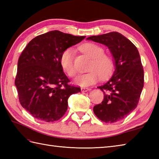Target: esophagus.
I'll use <instances>...</instances> for the list:
<instances>
[{
    "label": "esophagus",
    "instance_id": "esophagus-1",
    "mask_svg": "<svg viewBox=\"0 0 159 159\" xmlns=\"http://www.w3.org/2000/svg\"><path fill=\"white\" fill-rule=\"evenodd\" d=\"M90 90H91V89L87 88V87H83V88H81L82 92H88V91H90Z\"/></svg>",
    "mask_w": 159,
    "mask_h": 159
}]
</instances>
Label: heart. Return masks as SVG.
<instances>
[{
	"mask_svg": "<svg viewBox=\"0 0 159 159\" xmlns=\"http://www.w3.org/2000/svg\"><path fill=\"white\" fill-rule=\"evenodd\" d=\"M81 50L91 58L89 72L79 74L74 80V83L80 87H87L96 83L100 79H105L110 76L114 70V62L109 56L104 54V49L94 43H86L81 46ZM75 50L69 48L64 51L60 59L63 70L70 76H74L76 73L74 65Z\"/></svg>",
	"mask_w": 159,
	"mask_h": 159,
	"instance_id": "obj_1",
	"label": "heart"
}]
</instances>
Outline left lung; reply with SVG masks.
I'll return each instance as SVG.
<instances>
[{"label": "left lung", "instance_id": "left-lung-1", "mask_svg": "<svg viewBox=\"0 0 159 159\" xmlns=\"http://www.w3.org/2000/svg\"><path fill=\"white\" fill-rule=\"evenodd\" d=\"M87 39L107 46L113 57L115 71L105 84L98 87L104 92V98L93 107V112L104 122H116L126 117L139 102L144 80L139 51L118 32L90 36Z\"/></svg>", "mask_w": 159, "mask_h": 159}]
</instances>
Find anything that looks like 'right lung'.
Segmentation results:
<instances>
[{
    "mask_svg": "<svg viewBox=\"0 0 159 159\" xmlns=\"http://www.w3.org/2000/svg\"><path fill=\"white\" fill-rule=\"evenodd\" d=\"M85 38L51 31L33 38L20 55L15 85L24 109L41 121L52 122L63 116L67 100L80 87L68 85L60 63L65 50Z\"/></svg>",
    "mask_w": 159,
    "mask_h": 159,
    "instance_id": "right-lung-1",
    "label": "right lung"
}]
</instances>
